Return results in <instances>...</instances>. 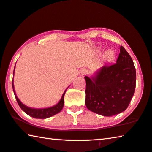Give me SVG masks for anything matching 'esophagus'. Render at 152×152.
Here are the masks:
<instances>
[{
    "label": "esophagus",
    "mask_w": 152,
    "mask_h": 152,
    "mask_svg": "<svg viewBox=\"0 0 152 152\" xmlns=\"http://www.w3.org/2000/svg\"><path fill=\"white\" fill-rule=\"evenodd\" d=\"M87 73H88V70H87V69H81V74L82 75H86Z\"/></svg>",
    "instance_id": "1"
}]
</instances>
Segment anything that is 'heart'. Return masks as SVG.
<instances>
[{
	"label": "heart",
	"instance_id": "heart-1",
	"mask_svg": "<svg viewBox=\"0 0 152 152\" xmlns=\"http://www.w3.org/2000/svg\"><path fill=\"white\" fill-rule=\"evenodd\" d=\"M105 56H106V58L110 59L113 56V53H112V51H110V50L106 51V53H105Z\"/></svg>",
	"mask_w": 152,
	"mask_h": 152
}]
</instances>
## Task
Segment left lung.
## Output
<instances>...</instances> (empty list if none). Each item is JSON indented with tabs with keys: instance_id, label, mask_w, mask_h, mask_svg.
Instances as JSON below:
<instances>
[{
	"instance_id": "obj_1",
	"label": "left lung",
	"mask_w": 152,
	"mask_h": 152,
	"mask_svg": "<svg viewBox=\"0 0 152 152\" xmlns=\"http://www.w3.org/2000/svg\"><path fill=\"white\" fill-rule=\"evenodd\" d=\"M86 81V105L99 115L110 116L125 111L135 93L136 70L123 46L116 63L104 64Z\"/></svg>"
}]
</instances>
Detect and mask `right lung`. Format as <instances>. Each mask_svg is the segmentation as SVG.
Segmentation results:
<instances>
[{
	"label": "right lung",
	"instance_id": "add662e5",
	"mask_svg": "<svg viewBox=\"0 0 152 152\" xmlns=\"http://www.w3.org/2000/svg\"><path fill=\"white\" fill-rule=\"evenodd\" d=\"M15 68H14V71H13V76H14V73H15ZM12 86H13L15 96L17 102V103H18L19 106H20V108H21V110H23L24 113H26L27 114H28L29 116H31V117L35 118H40V119L51 117V116H53L54 115H55V114L59 113L63 108L64 96L67 89H66V90L64 91L63 96H62L61 98L59 100L58 102L56 104H55L54 106L48 107V108H30V107L26 106L25 104L22 103L21 101H20V99L18 98V97L17 96L15 91L13 80Z\"/></svg>",
	"mask_w": 152,
	"mask_h": 152
}]
</instances>
